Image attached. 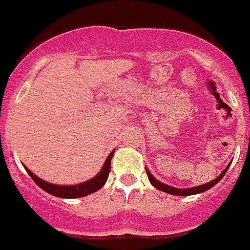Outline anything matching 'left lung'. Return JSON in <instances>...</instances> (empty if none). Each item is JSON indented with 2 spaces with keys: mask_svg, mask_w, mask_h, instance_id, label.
Instances as JSON below:
<instances>
[{
  "mask_svg": "<svg viewBox=\"0 0 250 250\" xmlns=\"http://www.w3.org/2000/svg\"><path fill=\"white\" fill-rule=\"evenodd\" d=\"M230 165H229L228 167H226L225 169L220 173V175H219L218 178L214 179V180L209 181V183H207V184H203V185L193 186V188H173V186H170V185H167V184H163L162 181L157 180V179H156L155 176L150 173V170H148L147 168H145V169H146V173H147L148 180H150L151 185H152L153 188H158V190L163 191V192H166V193H170V195H174V196H191V195H197V193H202V192H204V191H207V190H209L210 188H213L214 185H216V184H218L219 181L224 178V175H225L226 172H228Z\"/></svg>",
  "mask_w": 250,
  "mask_h": 250,
  "instance_id": "left-lung-1",
  "label": "left lung"
}]
</instances>
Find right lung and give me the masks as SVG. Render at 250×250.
I'll return each instance as SVG.
<instances>
[{
	"label": "right lung",
	"mask_w": 250,
	"mask_h": 250,
	"mask_svg": "<svg viewBox=\"0 0 250 250\" xmlns=\"http://www.w3.org/2000/svg\"><path fill=\"white\" fill-rule=\"evenodd\" d=\"M113 152H115V150L111 151L110 155L107 156L106 161L104 162V166L100 169V172L94 178L89 179V180L84 181V183L76 184V185H55V184H50L48 181H44L43 179L39 178L37 175H35L26 166H24L27 174L31 176L32 180L36 183V185L41 188L43 191H46V192L59 198H78L90 195V193L100 190L104 186L107 178H109V173L111 169V158H112Z\"/></svg>",
	"instance_id": "obj_1"
}]
</instances>
